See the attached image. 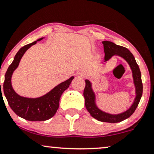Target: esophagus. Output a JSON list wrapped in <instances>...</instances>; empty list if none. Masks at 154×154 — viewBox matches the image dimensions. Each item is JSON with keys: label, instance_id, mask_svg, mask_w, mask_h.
<instances>
[{"label": "esophagus", "instance_id": "1", "mask_svg": "<svg viewBox=\"0 0 154 154\" xmlns=\"http://www.w3.org/2000/svg\"><path fill=\"white\" fill-rule=\"evenodd\" d=\"M76 75L80 76V77H84V76H85V72H84L82 69H79V70L77 72V73H76Z\"/></svg>", "mask_w": 154, "mask_h": 154}]
</instances>
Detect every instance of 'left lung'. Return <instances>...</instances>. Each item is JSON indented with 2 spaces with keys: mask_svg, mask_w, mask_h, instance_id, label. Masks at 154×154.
<instances>
[{
  "mask_svg": "<svg viewBox=\"0 0 154 154\" xmlns=\"http://www.w3.org/2000/svg\"><path fill=\"white\" fill-rule=\"evenodd\" d=\"M104 50V60L107 61L112 56L118 55L124 58L127 62L132 71L134 83L136 87V97L129 109L119 114H111L103 112L97 106L95 102V94L91 88V84L88 79H85V88L84 89V97L85 100V106L91 114V116L100 122L109 123H118L126 119L131 116L135 112L136 109L141 100L143 93V85L141 81V75L139 65L136 62L135 58L131 52L124 47L117 45L110 41H103Z\"/></svg>",
  "mask_w": 154,
  "mask_h": 154,
  "instance_id": "1",
  "label": "left lung"
}]
</instances>
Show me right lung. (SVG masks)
Returning <instances> with one entry per match:
<instances>
[{
	"label": "right lung",
	"instance_id": "obj_1",
	"mask_svg": "<svg viewBox=\"0 0 154 154\" xmlns=\"http://www.w3.org/2000/svg\"><path fill=\"white\" fill-rule=\"evenodd\" d=\"M42 39L43 38L38 39L37 41L26 45L19 50L15 54L13 63L8 68L3 83L4 94L12 110L20 117L31 122H40L52 118L59 108L60 99L62 94L69 87L74 79V77H71L67 80L60 83L46 94L38 98L21 97L14 91L11 85V77L13 72L17 67L26 50Z\"/></svg>",
	"mask_w": 154,
	"mask_h": 154
}]
</instances>
